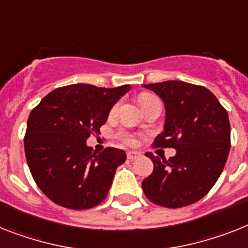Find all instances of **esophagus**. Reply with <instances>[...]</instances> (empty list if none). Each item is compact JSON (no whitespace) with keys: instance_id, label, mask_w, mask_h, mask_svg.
I'll use <instances>...</instances> for the list:
<instances>
[{"instance_id":"obj_1","label":"esophagus","mask_w":248,"mask_h":248,"mask_svg":"<svg viewBox=\"0 0 248 248\" xmlns=\"http://www.w3.org/2000/svg\"><path fill=\"white\" fill-rule=\"evenodd\" d=\"M126 157H128V159H130V161H133V159L139 158V157H140V153L136 152V151H132V152H128V153H126Z\"/></svg>"}]
</instances>
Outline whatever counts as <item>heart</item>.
<instances>
[{
    "instance_id": "b5f03b06",
    "label": "heart",
    "mask_w": 248,
    "mask_h": 248,
    "mask_svg": "<svg viewBox=\"0 0 248 248\" xmlns=\"http://www.w3.org/2000/svg\"><path fill=\"white\" fill-rule=\"evenodd\" d=\"M153 99H156V96L151 95V93H142V95L139 96V104H140V106L146 105L147 102L151 101V100ZM116 110H118V105H115L112 108L111 114H115ZM120 138H122L123 142L129 144V146H133V144H136L137 142L136 137L132 136V134H128V133H122V134H120Z\"/></svg>"
}]
</instances>
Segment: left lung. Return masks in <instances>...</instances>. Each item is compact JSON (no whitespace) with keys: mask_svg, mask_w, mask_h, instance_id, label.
Wrapping results in <instances>:
<instances>
[{"mask_svg":"<svg viewBox=\"0 0 248 248\" xmlns=\"http://www.w3.org/2000/svg\"><path fill=\"white\" fill-rule=\"evenodd\" d=\"M156 92L166 109L165 128L153 147L175 148L169 161L152 153L153 172L143 180L149 200L166 208L194 204L219 179L231 148L228 112L205 87L183 81L143 85Z\"/></svg>","mask_w":248,"mask_h":248,"instance_id":"1","label":"left lung"}]
</instances>
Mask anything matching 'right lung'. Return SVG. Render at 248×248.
Returning <instances> with one entry per match:
<instances>
[{
  "mask_svg": "<svg viewBox=\"0 0 248 248\" xmlns=\"http://www.w3.org/2000/svg\"><path fill=\"white\" fill-rule=\"evenodd\" d=\"M129 90L130 85L64 86L31 110L24 138L26 161L39 189L55 204L82 210L106 198L126 155L112 147L92 152L86 140L100 133L112 106Z\"/></svg>",
  "mask_w": 248,
  "mask_h": 248,
  "instance_id": "add662e5",
  "label": "right lung"
}]
</instances>
